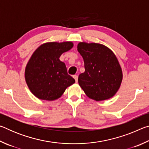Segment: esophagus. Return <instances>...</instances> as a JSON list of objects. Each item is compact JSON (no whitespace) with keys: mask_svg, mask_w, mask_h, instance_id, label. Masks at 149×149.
<instances>
[{"mask_svg":"<svg viewBox=\"0 0 149 149\" xmlns=\"http://www.w3.org/2000/svg\"><path fill=\"white\" fill-rule=\"evenodd\" d=\"M74 78L75 80V82L77 83L78 81V76H77V75H74Z\"/></svg>","mask_w":149,"mask_h":149,"instance_id":"34e87169","label":"esophagus"}]
</instances>
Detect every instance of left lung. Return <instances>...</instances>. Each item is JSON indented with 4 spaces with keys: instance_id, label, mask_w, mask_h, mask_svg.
Segmentation results:
<instances>
[{
    "instance_id": "obj_1",
    "label": "left lung",
    "mask_w": 149,
    "mask_h": 149,
    "mask_svg": "<svg viewBox=\"0 0 149 149\" xmlns=\"http://www.w3.org/2000/svg\"><path fill=\"white\" fill-rule=\"evenodd\" d=\"M77 50L84 61L85 72L78 83L85 95L95 101L109 99L119 90L123 79L122 68L109 48L96 42H80Z\"/></svg>"
}]
</instances>
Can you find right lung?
Returning a JSON list of instances; mask_svg holds the SVG:
<instances>
[{"instance_id":"obj_1","label":"right lung","mask_w":149,"mask_h":149,"mask_svg":"<svg viewBox=\"0 0 149 149\" xmlns=\"http://www.w3.org/2000/svg\"><path fill=\"white\" fill-rule=\"evenodd\" d=\"M74 47L71 41L48 42L35 50L26 65L25 79L30 91L39 99L57 100L75 79L60 61L62 53Z\"/></svg>"}]
</instances>
